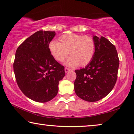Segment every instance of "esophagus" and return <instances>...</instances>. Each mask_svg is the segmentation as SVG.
<instances>
[{
	"instance_id": "34e87169",
	"label": "esophagus",
	"mask_w": 134,
	"mask_h": 134,
	"mask_svg": "<svg viewBox=\"0 0 134 134\" xmlns=\"http://www.w3.org/2000/svg\"><path fill=\"white\" fill-rule=\"evenodd\" d=\"M70 71H71V69L68 68H65V72L66 73L68 72H69Z\"/></svg>"
}]
</instances>
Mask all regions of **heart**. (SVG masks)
Returning a JSON list of instances; mask_svg holds the SVG:
<instances>
[{"mask_svg": "<svg viewBox=\"0 0 134 134\" xmlns=\"http://www.w3.org/2000/svg\"><path fill=\"white\" fill-rule=\"evenodd\" d=\"M59 40L60 42L54 41L49 45L55 60L63 61L69 52L71 57L65 62L68 66H84L92 61L95 51V42L91 36L66 34L62 36Z\"/></svg>", "mask_w": 134, "mask_h": 134, "instance_id": "1", "label": "heart"}]
</instances>
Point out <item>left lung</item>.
Returning <instances> with one entry per match:
<instances>
[{
	"label": "left lung",
	"instance_id": "1",
	"mask_svg": "<svg viewBox=\"0 0 134 134\" xmlns=\"http://www.w3.org/2000/svg\"><path fill=\"white\" fill-rule=\"evenodd\" d=\"M95 51L92 61L75 70V93L82 99L96 102L108 95L116 83L119 59L116 48L107 39L93 36Z\"/></svg>",
	"mask_w": 134,
	"mask_h": 134
}]
</instances>
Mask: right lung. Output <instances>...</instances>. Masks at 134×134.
I'll return each instance as SVG.
<instances>
[{
    "mask_svg": "<svg viewBox=\"0 0 134 134\" xmlns=\"http://www.w3.org/2000/svg\"><path fill=\"white\" fill-rule=\"evenodd\" d=\"M55 32L39 31L18 47L14 72L20 89L35 102H47L57 95L65 68L51 54L49 44Z\"/></svg>",
    "mask_w": 134,
    "mask_h": 134,
    "instance_id": "1",
    "label": "right lung"
}]
</instances>
